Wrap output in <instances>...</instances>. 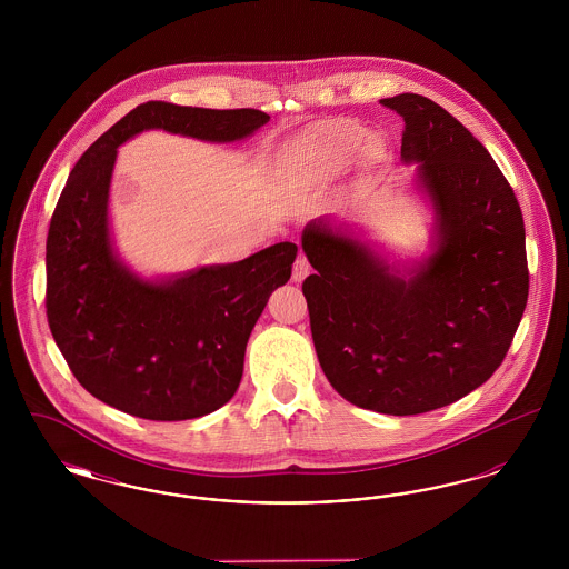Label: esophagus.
<instances>
[{
	"label": "esophagus",
	"mask_w": 569,
	"mask_h": 569,
	"mask_svg": "<svg viewBox=\"0 0 569 569\" xmlns=\"http://www.w3.org/2000/svg\"><path fill=\"white\" fill-rule=\"evenodd\" d=\"M311 271V267H309V260L300 253L297 258V262H295V269H292V279L295 281H302L307 274Z\"/></svg>",
	"instance_id": "34e87169"
}]
</instances>
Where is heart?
<instances>
[{
    "label": "heart",
    "mask_w": 569,
    "mask_h": 569,
    "mask_svg": "<svg viewBox=\"0 0 569 569\" xmlns=\"http://www.w3.org/2000/svg\"><path fill=\"white\" fill-rule=\"evenodd\" d=\"M320 151H322V144H320V142H316V140H305V142L298 147L297 158L298 160H313Z\"/></svg>",
    "instance_id": "1"
}]
</instances>
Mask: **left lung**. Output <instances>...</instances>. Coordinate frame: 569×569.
Masks as SVG:
<instances>
[{
  "label": "left lung",
  "mask_w": 569,
  "mask_h": 569,
  "mask_svg": "<svg viewBox=\"0 0 569 569\" xmlns=\"http://www.w3.org/2000/svg\"><path fill=\"white\" fill-rule=\"evenodd\" d=\"M406 130L401 162L431 204L429 256L399 264L350 226L302 230L316 274L302 281L313 346L330 386L353 406L413 416L450 406L503 362L529 271L515 191L485 144L418 93L381 100Z\"/></svg>",
  "instance_id": "left-lung-1"
}]
</instances>
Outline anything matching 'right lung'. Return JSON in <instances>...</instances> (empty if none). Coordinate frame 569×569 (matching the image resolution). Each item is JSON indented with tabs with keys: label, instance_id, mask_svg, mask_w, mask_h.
<instances>
[{
	"label": "right lung",
	"instance_id": "add662e5",
	"mask_svg": "<svg viewBox=\"0 0 569 569\" xmlns=\"http://www.w3.org/2000/svg\"><path fill=\"white\" fill-rule=\"evenodd\" d=\"M262 110L147 102L100 136L72 168L47 239V318L82 388L144 420H191L226 406L272 290L288 283L295 243L241 262L147 279L112 247L109 196L117 147L144 130L237 142L269 123Z\"/></svg>",
	"mask_w": 569,
	"mask_h": 569
}]
</instances>
